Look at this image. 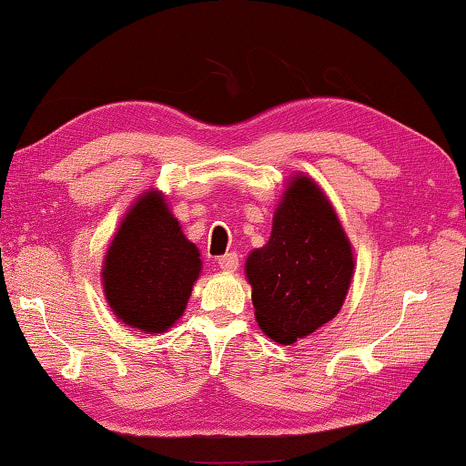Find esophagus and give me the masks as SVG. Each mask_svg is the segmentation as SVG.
I'll use <instances>...</instances> for the list:
<instances>
[{
	"label": "esophagus",
	"instance_id": "obj_1",
	"mask_svg": "<svg viewBox=\"0 0 466 466\" xmlns=\"http://www.w3.org/2000/svg\"><path fill=\"white\" fill-rule=\"evenodd\" d=\"M218 268L227 271V274H233V271L239 268V258H237V253H227V256L218 258Z\"/></svg>",
	"mask_w": 466,
	"mask_h": 466
}]
</instances>
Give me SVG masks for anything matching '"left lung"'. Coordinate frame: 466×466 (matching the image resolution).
Here are the masks:
<instances>
[{"mask_svg":"<svg viewBox=\"0 0 466 466\" xmlns=\"http://www.w3.org/2000/svg\"><path fill=\"white\" fill-rule=\"evenodd\" d=\"M355 274V253L314 178L289 177L271 235L245 259L258 327L279 342L306 339L335 319Z\"/></svg>","mask_w":466,"mask_h":466,"instance_id":"left-lung-1","label":"left lung"}]
</instances>
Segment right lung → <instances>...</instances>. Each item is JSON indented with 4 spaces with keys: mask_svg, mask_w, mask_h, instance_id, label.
Segmentation results:
<instances>
[{
    "mask_svg": "<svg viewBox=\"0 0 466 466\" xmlns=\"http://www.w3.org/2000/svg\"><path fill=\"white\" fill-rule=\"evenodd\" d=\"M203 271L195 243L182 233L162 190L136 198L105 251L103 294L121 324L146 335L172 329Z\"/></svg>",
    "mask_w": 466,
    "mask_h": 466,
    "instance_id": "add662e5",
    "label": "right lung"
}]
</instances>
